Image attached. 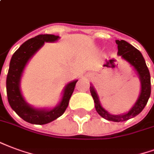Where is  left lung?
I'll return each instance as SVG.
<instances>
[{
    "label": "left lung",
    "mask_w": 154,
    "mask_h": 154,
    "mask_svg": "<svg viewBox=\"0 0 154 154\" xmlns=\"http://www.w3.org/2000/svg\"><path fill=\"white\" fill-rule=\"evenodd\" d=\"M116 43L118 45V55L126 60V62L129 63L136 71L140 77L141 90L137 101L135 102L131 109L126 113L119 115L111 114L101 106L99 96L94 87L91 86L90 90H91L92 97L94 99V102L95 103L94 107L98 113L106 120L119 122H123V121L129 120L132 118H135V116H137L139 113L142 112V110L144 109L150 97L151 80H150V73L149 68L147 67L145 60L140 53V51H138L133 45L123 40H121V41L116 40Z\"/></svg>",
    "instance_id": "8db88e82"
}]
</instances>
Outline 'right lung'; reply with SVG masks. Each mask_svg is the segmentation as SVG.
<instances>
[{
    "mask_svg": "<svg viewBox=\"0 0 154 154\" xmlns=\"http://www.w3.org/2000/svg\"><path fill=\"white\" fill-rule=\"evenodd\" d=\"M59 39L60 36L51 34L38 35L20 45L10 60L6 78L8 102L11 109L22 119L29 123L44 125L62 116L68 108V102L77 82V80L71 82L64 87L62 100L52 109H35L25 101L21 93L20 81L29 60L45 44V42H54Z\"/></svg>",
    "mask_w": 154,
    "mask_h": 154,
    "instance_id": "obj_1",
    "label": "right lung"
}]
</instances>
